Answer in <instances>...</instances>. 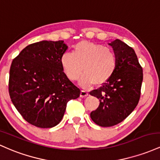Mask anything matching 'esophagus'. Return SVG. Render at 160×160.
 <instances>
[{
	"instance_id": "esophagus-1",
	"label": "esophagus",
	"mask_w": 160,
	"mask_h": 160,
	"mask_svg": "<svg viewBox=\"0 0 160 160\" xmlns=\"http://www.w3.org/2000/svg\"><path fill=\"white\" fill-rule=\"evenodd\" d=\"M88 95V91H85V90H82V91H81L80 96L82 97V98H85V97H87Z\"/></svg>"
}]
</instances>
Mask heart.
<instances>
[{
  "instance_id": "heart-1",
  "label": "heart",
  "mask_w": 160,
  "mask_h": 160,
  "mask_svg": "<svg viewBox=\"0 0 160 160\" xmlns=\"http://www.w3.org/2000/svg\"><path fill=\"white\" fill-rule=\"evenodd\" d=\"M61 65L67 78L80 80L82 87L105 84L112 78L117 66V57L113 50L97 43L83 41L75 46L74 52H65Z\"/></svg>"
}]
</instances>
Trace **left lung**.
<instances>
[{
	"instance_id": "8db88e82",
	"label": "left lung",
	"mask_w": 160,
	"mask_h": 160,
	"mask_svg": "<svg viewBox=\"0 0 160 160\" xmlns=\"http://www.w3.org/2000/svg\"><path fill=\"white\" fill-rule=\"evenodd\" d=\"M117 57L113 75L90 94L100 100L91 118L97 125L110 127L122 122L137 107L141 96L143 69L134 49L119 39L109 43Z\"/></svg>"
}]
</instances>
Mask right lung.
<instances>
[{
    "label": "right lung",
    "instance_id": "obj_1",
    "mask_svg": "<svg viewBox=\"0 0 160 160\" xmlns=\"http://www.w3.org/2000/svg\"><path fill=\"white\" fill-rule=\"evenodd\" d=\"M67 48L63 41H39L26 47L12 62L10 99L23 119L38 128L58 125L68 102L80 96L61 65Z\"/></svg>",
    "mask_w": 160,
    "mask_h": 160
}]
</instances>
